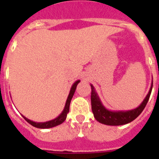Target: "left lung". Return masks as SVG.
<instances>
[{
  "label": "left lung",
  "instance_id": "1",
  "mask_svg": "<svg viewBox=\"0 0 159 159\" xmlns=\"http://www.w3.org/2000/svg\"><path fill=\"white\" fill-rule=\"evenodd\" d=\"M92 87V95H91V102H92V110L94 115L95 119L100 123L104 124L106 125H123L129 123L134 120H135L148 103V101L150 97L152 88H153V82L151 84L150 89L148 94L141 102V104L132 110L128 111H111L109 110L102 104L99 96L96 92L93 85L91 84Z\"/></svg>",
  "mask_w": 159,
  "mask_h": 159
}]
</instances>
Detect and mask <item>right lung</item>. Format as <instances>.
Instances as JSON below:
<instances>
[{
    "label": "right lung",
    "instance_id": "add662e5",
    "mask_svg": "<svg viewBox=\"0 0 159 159\" xmlns=\"http://www.w3.org/2000/svg\"><path fill=\"white\" fill-rule=\"evenodd\" d=\"M80 82V80H77L76 82L72 85V87L70 89L69 94H68V97H67V99L66 101V103H65V106L62 111L61 112L59 116H57L56 118L53 119V120H51L46 121V122H35V121H33L30 120V119L26 118L25 116H24L23 115L21 116H23V118L29 124H30L31 125H33L34 127H36V128L39 129H49V128H53V127H55V126L59 125L62 123H63L67 118V115L69 112V106L70 103H71V100H72V97L75 93V91H76V88H77V84Z\"/></svg>",
    "mask_w": 159,
    "mask_h": 159
}]
</instances>
